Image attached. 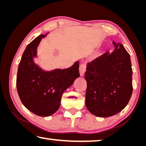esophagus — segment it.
Segmentation results:
<instances>
[{
  "mask_svg": "<svg viewBox=\"0 0 146 146\" xmlns=\"http://www.w3.org/2000/svg\"><path fill=\"white\" fill-rule=\"evenodd\" d=\"M86 70V65L84 64H82L80 65L79 68V73H80V76H82H82L84 75Z\"/></svg>",
  "mask_w": 146,
  "mask_h": 146,
  "instance_id": "obj_1",
  "label": "esophagus"
}]
</instances>
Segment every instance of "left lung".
<instances>
[{
    "mask_svg": "<svg viewBox=\"0 0 146 146\" xmlns=\"http://www.w3.org/2000/svg\"><path fill=\"white\" fill-rule=\"evenodd\" d=\"M112 43L113 52H106L88 64L84 75L86 106L98 117H110L121 112L133 93L130 55L121 43Z\"/></svg>",
    "mask_w": 146,
    "mask_h": 146,
    "instance_id": "1",
    "label": "left lung"
}]
</instances>
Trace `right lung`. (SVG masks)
<instances>
[{"mask_svg": "<svg viewBox=\"0 0 146 146\" xmlns=\"http://www.w3.org/2000/svg\"><path fill=\"white\" fill-rule=\"evenodd\" d=\"M41 34L27 46L18 66L16 86L25 107L39 116H50L59 109L65 90L80 77L79 62L67 69L45 71L34 62Z\"/></svg>", "mask_w": 146, "mask_h": 146, "instance_id": "right-lung-1", "label": "right lung"}]
</instances>
